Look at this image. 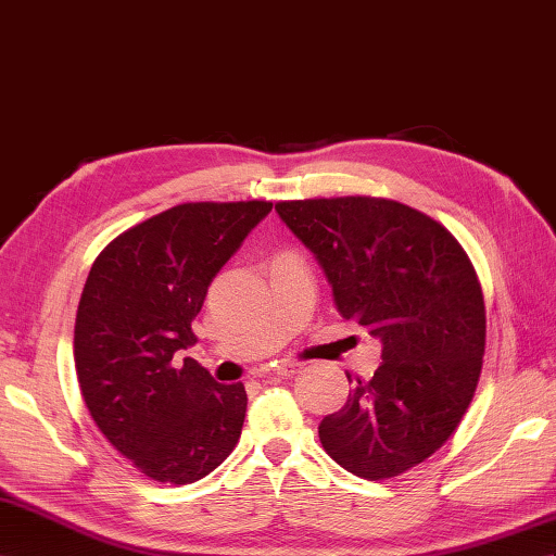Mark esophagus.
<instances>
[{"label":"esophagus","instance_id":"esophagus-1","mask_svg":"<svg viewBox=\"0 0 556 556\" xmlns=\"http://www.w3.org/2000/svg\"><path fill=\"white\" fill-rule=\"evenodd\" d=\"M302 367H304L302 363H290V359H285V363L274 365V374L280 379H290V377H294V374L302 371Z\"/></svg>","mask_w":556,"mask_h":556}]
</instances>
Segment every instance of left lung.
<instances>
[{"instance_id":"left-lung-1","label":"left lung","mask_w":556,"mask_h":556,"mask_svg":"<svg viewBox=\"0 0 556 556\" xmlns=\"http://www.w3.org/2000/svg\"><path fill=\"white\" fill-rule=\"evenodd\" d=\"M276 213L332 285L334 304L381 341L379 369L325 416L343 470L388 479L430 458L470 407L486 346L475 266L440 222L371 197L280 201Z\"/></svg>"}]
</instances>
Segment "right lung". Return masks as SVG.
<instances>
[{"mask_svg":"<svg viewBox=\"0 0 556 556\" xmlns=\"http://www.w3.org/2000/svg\"><path fill=\"white\" fill-rule=\"evenodd\" d=\"M271 207L163 210L116 236L86 278L74 325L84 402L116 452L154 482H199L241 438L245 386L217 383L179 351L197 343L191 323L210 282Z\"/></svg>","mask_w":556,"mask_h":556,"instance_id":"add662e5","label":"right lung"}]
</instances>
